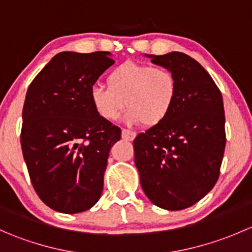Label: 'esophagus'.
Segmentation results:
<instances>
[{
  "label": "esophagus",
  "mask_w": 252,
  "mask_h": 252,
  "mask_svg": "<svg viewBox=\"0 0 252 252\" xmlns=\"http://www.w3.org/2000/svg\"><path fill=\"white\" fill-rule=\"evenodd\" d=\"M136 136V133L135 131H131L129 130V129H122V138L124 139V140H134Z\"/></svg>",
  "instance_id": "1"
}]
</instances>
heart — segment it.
Masks as SVG:
<instances>
[{
	"label": "heart",
	"mask_w": 252,
	"mask_h": 252,
	"mask_svg": "<svg viewBox=\"0 0 252 252\" xmlns=\"http://www.w3.org/2000/svg\"><path fill=\"white\" fill-rule=\"evenodd\" d=\"M106 83L107 88L90 89L91 105L106 121H116L126 107L129 123L157 126L168 117L178 94V81L171 69L131 61L110 70Z\"/></svg>",
	"instance_id": "1"
}]
</instances>
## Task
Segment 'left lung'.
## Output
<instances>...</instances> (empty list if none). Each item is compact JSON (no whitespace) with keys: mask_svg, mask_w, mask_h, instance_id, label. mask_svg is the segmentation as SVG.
<instances>
[{"mask_svg":"<svg viewBox=\"0 0 252 252\" xmlns=\"http://www.w3.org/2000/svg\"><path fill=\"white\" fill-rule=\"evenodd\" d=\"M150 57L174 73L178 94L168 117L134 140L135 164L152 204L184 210L211 191L220 177L227 141L222 94L190 56L171 52Z\"/></svg>","mask_w":252,"mask_h":252,"instance_id":"8db88e82","label":"left lung"}]
</instances>
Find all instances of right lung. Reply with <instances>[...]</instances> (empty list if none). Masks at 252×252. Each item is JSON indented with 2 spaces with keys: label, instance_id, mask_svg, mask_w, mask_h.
Returning a JSON list of instances; mask_svg holds the SVG:
<instances>
[{
  "label": "right lung",
  "instance_id": "right-lung-1",
  "mask_svg": "<svg viewBox=\"0 0 252 252\" xmlns=\"http://www.w3.org/2000/svg\"><path fill=\"white\" fill-rule=\"evenodd\" d=\"M114 63L108 52H61L29 85L20 131L23 156L35 191L62 213L98 201L110 150L121 129L101 118L90 89Z\"/></svg>",
  "mask_w": 252,
  "mask_h": 252
}]
</instances>
